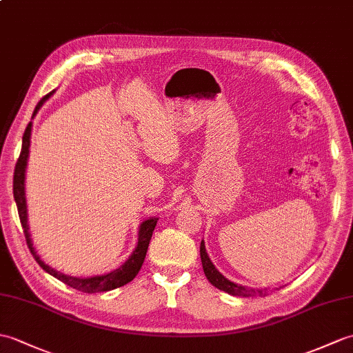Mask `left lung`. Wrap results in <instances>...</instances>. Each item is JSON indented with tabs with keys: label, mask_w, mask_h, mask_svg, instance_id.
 Returning <instances> with one entry per match:
<instances>
[{
	"label": "left lung",
	"mask_w": 353,
	"mask_h": 353,
	"mask_svg": "<svg viewBox=\"0 0 353 353\" xmlns=\"http://www.w3.org/2000/svg\"><path fill=\"white\" fill-rule=\"evenodd\" d=\"M200 256H201V263H203V270L206 274V278L212 285H215L216 289L223 290L228 294H233V296H254V294H259V296H265L266 290L265 289H250V288H243V285H237L232 283L230 280L219 272V270L215 268V265L212 263V260L209 259L206 247H204V242L200 245Z\"/></svg>",
	"instance_id": "1"
}]
</instances>
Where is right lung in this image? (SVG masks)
Here are the masks:
<instances>
[{
    "label": "right lung",
    "mask_w": 353,
    "mask_h": 353,
    "mask_svg": "<svg viewBox=\"0 0 353 353\" xmlns=\"http://www.w3.org/2000/svg\"><path fill=\"white\" fill-rule=\"evenodd\" d=\"M54 92H51L49 94H46L45 97L40 99V102L36 105V110L32 112V117L36 116L37 111L40 110V106L43 105V102L51 96ZM31 126L32 123L30 121L28 126L23 132L22 137V149H21V154L18 158V162H16L14 167V174H13V196L16 201V206H18V212H19V219L21 224L23 228V234H26V241L28 248L32 254V257L40 265L43 270L49 275L55 276L57 280L63 281L64 284L70 285L72 289H77L79 292L84 293H99V292H108V290H114L117 288H121L128 283H130L137 276V274L141 269L145 254H147V248H149V243L152 239V234L154 227H157L158 218H150L145 219L139 225L138 230V243L134 250V252L130 254L129 259L123 263L119 269H114L112 272L105 274V275H97V276H90V278H78V276H70L59 272L54 268L48 266L45 261L39 257L37 251L32 247V241L30 236V228H28V218H27V200H26V168H27V161H28V153H30V138H31Z\"/></svg>",
    "instance_id": "add662e5"
}]
</instances>
